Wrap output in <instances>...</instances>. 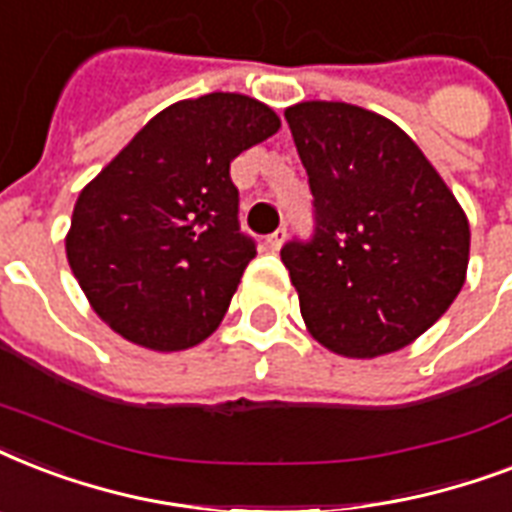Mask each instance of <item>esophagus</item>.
<instances>
[{"label":"esophagus","mask_w":512,"mask_h":512,"mask_svg":"<svg viewBox=\"0 0 512 512\" xmlns=\"http://www.w3.org/2000/svg\"><path fill=\"white\" fill-rule=\"evenodd\" d=\"M284 239H287V228H279V231H273L268 239H265V244L273 249V252H279L281 244H284Z\"/></svg>","instance_id":"obj_1"}]
</instances>
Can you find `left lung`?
<instances>
[{
	"label": "left lung",
	"instance_id": "obj_1",
	"mask_svg": "<svg viewBox=\"0 0 512 512\" xmlns=\"http://www.w3.org/2000/svg\"><path fill=\"white\" fill-rule=\"evenodd\" d=\"M284 116L316 207L311 244L281 249L305 329L345 358L412 345L468 279L465 209L385 116L340 100H303Z\"/></svg>",
	"mask_w": 512,
	"mask_h": 512
}]
</instances>
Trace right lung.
Wrapping results in <instances>:
<instances>
[{
  "label": "right lung",
  "mask_w": 512,
  "mask_h": 512,
  "mask_svg": "<svg viewBox=\"0 0 512 512\" xmlns=\"http://www.w3.org/2000/svg\"><path fill=\"white\" fill-rule=\"evenodd\" d=\"M279 127L271 106L241 92L177 100L84 185L66 257L116 335L172 353L220 327L255 257L228 170Z\"/></svg>",
  "instance_id": "1"
}]
</instances>
